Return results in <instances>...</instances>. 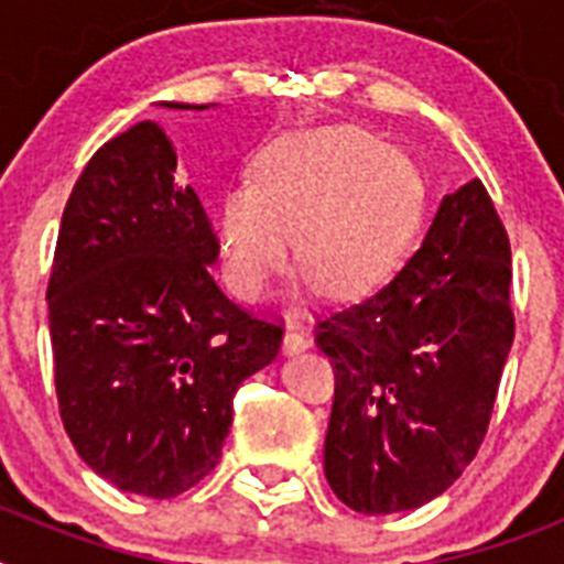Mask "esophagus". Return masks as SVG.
I'll use <instances>...</instances> for the list:
<instances>
[{
    "mask_svg": "<svg viewBox=\"0 0 564 564\" xmlns=\"http://www.w3.org/2000/svg\"><path fill=\"white\" fill-rule=\"evenodd\" d=\"M307 347H311V333L302 325H296V322H291L285 330V352H302Z\"/></svg>",
    "mask_w": 564,
    "mask_h": 564,
    "instance_id": "1",
    "label": "esophagus"
}]
</instances>
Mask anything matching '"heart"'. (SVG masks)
<instances>
[{"label": "heart", "instance_id": "heart-1", "mask_svg": "<svg viewBox=\"0 0 564 564\" xmlns=\"http://www.w3.org/2000/svg\"><path fill=\"white\" fill-rule=\"evenodd\" d=\"M415 220L417 183L406 158L352 127L268 143L253 181L226 188L214 212L223 271L242 299L271 291L293 246L336 296L370 291L395 268Z\"/></svg>", "mask_w": 564, "mask_h": 564}]
</instances>
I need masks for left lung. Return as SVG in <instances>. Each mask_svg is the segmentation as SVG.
I'll return each mask as SVG.
<instances>
[{
    "label": "left lung",
    "mask_w": 564,
    "mask_h": 564,
    "mask_svg": "<svg viewBox=\"0 0 564 564\" xmlns=\"http://www.w3.org/2000/svg\"><path fill=\"white\" fill-rule=\"evenodd\" d=\"M511 246L480 181L446 194L390 282L318 318L336 372L325 475L358 514L443 495L486 437L514 341Z\"/></svg>",
    "instance_id": "obj_1"
}]
</instances>
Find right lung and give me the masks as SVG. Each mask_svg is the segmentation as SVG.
I'll list each match as a JSON object with an SVG mask.
<instances>
[{"label": "right lung", "mask_w": 564, "mask_h": 564, "mask_svg": "<svg viewBox=\"0 0 564 564\" xmlns=\"http://www.w3.org/2000/svg\"><path fill=\"white\" fill-rule=\"evenodd\" d=\"M174 166L152 121L104 143L64 206L47 282L64 430L96 475L154 500L217 466L239 383L282 344V322L217 288L220 242Z\"/></svg>", "instance_id": "obj_1"}]
</instances>
